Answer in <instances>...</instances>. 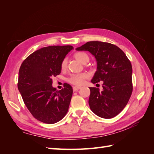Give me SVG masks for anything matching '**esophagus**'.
I'll list each match as a JSON object with an SVG mask.
<instances>
[{"label": "esophagus", "instance_id": "1", "mask_svg": "<svg viewBox=\"0 0 154 154\" xmlns=\"http://www.w3.org/2000/svg\"><path fill=\"white\" fill-rule=\"evenodd\" d=\"M80 87L74 86V87H73V91H78V90H80Z\"/></svg>", "mask_w": 154, "mask_h": 154}]
</instances>
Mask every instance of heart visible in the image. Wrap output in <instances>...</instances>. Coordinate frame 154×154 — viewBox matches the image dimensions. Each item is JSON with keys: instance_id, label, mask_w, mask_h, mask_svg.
<instances>
[{"instance_id": "obj_1", "label": "heart", "mask_w": 154, "mask_h": 154, "mask_svg": "<svg viewBox=\"0 0 154 154\" xmlns=\"http://www.w3.org/2000/svg\"><path fill=\"white\" fill-rule=\"evenodd\" d=\"M75 59L79 60L82 63H86L89 61L90 57L86 53L84 52H77L74 54ZM67 60L66 59H64L61 63V68L64 69L66 67ZM88 78V74L86 73H81L78 74H72L71 76L68 78L67 81L68 82L75 85V86H80L83 84L84 80Z\"/></svg>"}]
</instances>
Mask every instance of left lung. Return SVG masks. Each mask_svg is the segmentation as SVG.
<instances>
[{
	"label": "left lung",
	"instance_id": "8db88e82",
	"mask_svg": "<svg viewBox=\"0 0 154 154\" xmlns=\"http://www.w3.org/2000/svg\"><path fill=\"white\" fill-rule=\"evenodd\" d=\"M76 50L88 51L95 57L97 69L91 82H103L101 91L90 88L91 110L101 118L115 117L123 110L132 93L131 61L119 47L109 43L89 42Z\"/></svg>",
	"mask_w": 154,
	"mask_h": 154
}]
</instances>
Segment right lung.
<instances>
[{
	"instance_id": "add662e5",
	"label": "right lung",
	"mask_w": 154,
	"mask_h": 154,
	"mask_svg": "<svg viewBox=\"0 0 154 154\" xmlns=\"http://www.w3.org/2000/svg\"><path fill=\"white\" fill-rule=\"evenodd\" d=\"M70 45L43 47L29 55L19 70L18 88L34 118L46 124L60 121L67 113L72 88L64 84L57 90L52 78L61 72V63L73 49Z\"/></svg>"
}]
</instances>
